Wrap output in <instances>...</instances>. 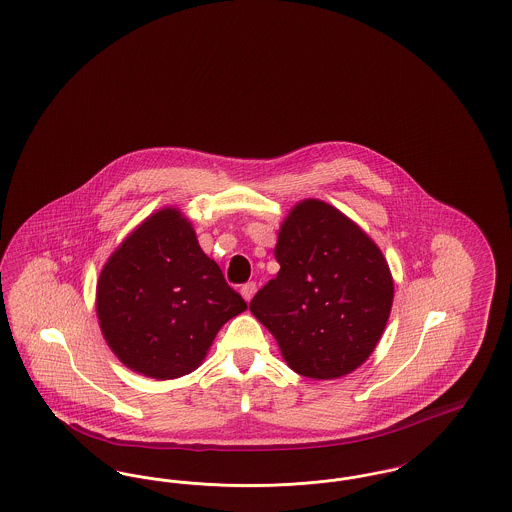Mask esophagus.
<instances>
[{
    "label": "esophagus",
    "mask_w": 512,
    "mask_h": 512,
    "mask_svg": "<svg viewBox=\"0 0 512 512\" xmlns=\"http://www.w3.org/2000/svg\"><path fill=\"white\" fill-rule=\"evenodd\" d=\"M240 292H242V297H244L245 301L249 303V301L253 299L255 292H257V284H255V282H247V284L242 286V290H240Z\"/></svg>",
    "instance_id": "1"
}]
</instances>
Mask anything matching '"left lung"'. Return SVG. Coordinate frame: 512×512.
Masks as SVG:
<instances>
[{"label":"left lung","mask_w":512,"mask_h":512,"mask_svg":"<svg viewBox=\"0 0 512 512\" xmlns=\"http://www.w3.org/2000/svg\"><path fill=\"white\" fill-rule=\"evenodd\" d=\"M276 278L249 311L301 376L341 378L365 363L382 338L393 278L380 247L336 207L305 199L282 222Z\"/></svg>","instance_id":"obj_1"}]
</instances>
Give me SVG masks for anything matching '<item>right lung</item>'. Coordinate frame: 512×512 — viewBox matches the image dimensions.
Wrapping results in <instances>:
<instances>
[{
	"label": "right lung",
	"mask_w": 512,
	"mask_h": 512,
	"mask_svg": "<svg viewBox=\"0 0 512 512\" xmlns=\"http://www.w3.org/2000/svg\"><path fill=\"white\" fill-rule=\"evenodd\" d=\"M99 326L122 365L155 380L190 374L222 324L247 309L178 209L147 217L99 274Z\"/></svg>",
	"instance_id": "right-lung-1"
}]
</instances>
